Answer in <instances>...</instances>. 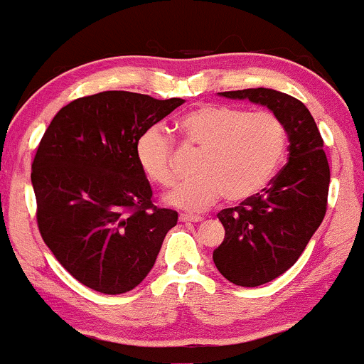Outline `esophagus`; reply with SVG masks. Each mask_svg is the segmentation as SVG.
Here are the masks:
<instances>
[{"mask_svg":"<svg viewBox=\"0 0 364 364\" xmlns=\"http://www.w3.org/2000/svg\"><path fill=\"white\" fill-rule=\"evenodd\" d=\"M179 220H181V223H202L203 217L202 215H191V214H181L179 215Z\"/></svg>","mask_w":364,"mask_h":364,"instance_id":"obj_1","label":"esophagus"}]
</instances>
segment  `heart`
<instances>
[{"mask_svg":"<svg viewBox=\"0 0 364 364\" xmlns=\"http://www.w3.org/2000/svg\"><path fill=\"white\" fill-rule=\"evenodd\" d=\"M183 147L200 152L195 178L166 196L169 205L202 212L220 196L243 202L260 193L281 168L287 129L272 111H248L225 104H205L176 121ZM135 156L141 173L162 188L176 183V147L168 133L150 127L139 136Z\"/></svg>","mask_w":364,"mask_h":364,"instance_id":"heart-1","label":"heart"}]
</instances>
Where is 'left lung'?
I'll list each match as a JSON object with an SVG mask.
<instances>
[{"mask_svg": "<svg viewBox=\"0 0 364 364\" xmlns=\"http://www.w3.org/2000/svg\"><path fill=\"white\" fill-rule=\"evenodd\" d=\"M267 106L286 124L289 161L260 193L217 217L225 229L214 263L229 282L243 287L267 284L289 270L327 212L330 168L315 119L301 101L272 89L220 92Z\"/></svg>", "mask_w": 364, "mask_h": 364, "instance_id": "1", "label": "left lung"}]
</instances>
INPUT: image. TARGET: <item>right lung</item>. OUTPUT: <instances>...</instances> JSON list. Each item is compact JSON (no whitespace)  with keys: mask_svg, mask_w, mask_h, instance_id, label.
Here are the masks:
<instances>
[{"mask_svg":"<svg viewBox=\"0 0 364 364\" xmlns=\"http://www.w3.org/2000/svg\"><path fill=\"white\" fill-rule=\"evenodd\" d=\"M183 102L106 90L66 104L46 129L31 173L37 228L83 286L104 294L132 291L176 225V210L154 203L135 145Z\"/></svg>","mask_w":364,"mask_h":364,"instance_id":"1","label":"right lung"}]
</instances>
